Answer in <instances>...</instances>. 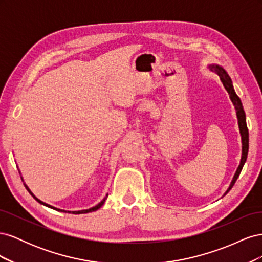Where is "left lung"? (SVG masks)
Returning a JSON list of instances; mask_svg holds the SVG:
<instances>
[{
  "mask_svg": "<svg viewBox=\"0 0 262 262\" xmlns=\"http://www.w3.org/2000/svg\"><path fill=\"white\" fill-rule=\"evenodd\" d=\"M209 69L212 71V72H215L220 76V80H221L222 84H223L226 92L229 95V98H231L233 105L235 107V110H236L237 120H238L239 133H241V137H242V158H241V163H239L238 168H237L235 175L233 177L231 185H229L228 189L226 190V192L224 193V195H225L235 185V182H236L237 178H238L239 173H241V171L244 167V165L246 163V160H247L248 148H249V134H248V129H247V123H246V115H245V112H244L242 100L238 96H237V94L235 93L231 77H229V75L227 74L226 71L219 64H210Z\"/></svg>",
  "mask_w": 262,
  "mask_h": 262,
  "instance_id": "1",
  "label": "left lung"
}]
</instances>
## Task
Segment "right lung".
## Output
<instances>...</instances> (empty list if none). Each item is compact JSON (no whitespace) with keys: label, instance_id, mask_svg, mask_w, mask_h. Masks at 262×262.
<instances>
[{"label":"right lung","instance_id":"obj_1","mask_svg":"<svg viewBox=\"0 0 262 262\" xmlns=\"http://www.w3.org/2000/svg\"><path fill=\"white\" fill-rule=\"evenodd\" d=\"M20 172V171H19ZM23 179V178H21ZM24 186H25V188L28 190V192L34 196V199L35 200H37L39 203H41V204H43V205H46V207H48V208H51V209H53V210H57V211H60V212H64V213H73V214H83V213H89V212H94V211H96V210H98L102 204L105 203V201H106V199H107V196H108V194H106V196L104 198V199H102L97 205H95V207H93V208H91V209H87V210H81V211H66V210H61V209H58V208H54V207H52V205H50V204H48V203H45V202H42L41 200H39L37 196H35V194L30 191V189L27 187V185L26 184H24Z\"/></svg>","mask_w":262,"mask_h":262}]
</instances>
